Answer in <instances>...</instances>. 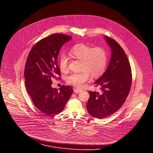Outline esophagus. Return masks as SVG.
<instances>
[{
	"instance_id": "obj_1",
	"label": "esophagus",
	"mask_w": 153,
	"mask_h": 153,
	"mask_svg": "<svg viewBox=\"0 0 153 153\" xmlns=\"http://www.w3.org/2000/svg\"><path fill=\"white\" fill-rule=\"evenodd\" d=\"M81 91H82V89H80V88H75V89H74V92L75 93H79Z\"/></svg>"
}]
</instances>
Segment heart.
Segmentation results:
<instances>
[{"label":"heart","instance_id":"1","mask_svg":"<svg viewBox=\"0 0 153 153\" xmlns=\"http://www.w3.org/2000/svg\"><path fill=\"white\" fill-rule=\"evenodd\" d=\"M70 54L72 57L82 60L81 70L82 71L70 74L67 79L69 85L82 87L86 82L90 80V75L93 77H97L103 73L107 62L106 52L103 48H92L91 47L84 43H79L71 49ZM68 61L67 55L60 56L59 65L62 72L68 71Z\"/></svg>","mask_w":153,"mask_h":153}]
</instances>
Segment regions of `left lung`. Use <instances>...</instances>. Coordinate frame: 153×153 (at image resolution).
I'll list each match as a JSON object with an SVG mask.
<instances>
[{
  "label": "left lung",
  "mask_w": 153,
  "mask_h": 153,
  "mask_svg": "<svg viewBox=\"0 0 153 153\" xmlns=\"http://www.w3.org/2000/svg\"><path fill=\"white\" fill-rule=\"evenodd\" d=\"M104 39L111 54L106 70L94 83L100 86L101 93L89 91L86 104L88 113L103 119L118 111L124 103L131 86L132 75L128 57L119 43L108 36Z\"/></svg>",
  "instance_id": "8db88e82"
}]
</instances>
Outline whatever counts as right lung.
Instances as JSON below:
<instances>
[{
	"label": "right lung",
	"mask_w": 153,
	"mask_h": 153,
	"mask_svg": "<svg viewBox=\"0 0 153 153\" xmlns=\"http://www.w3.org/2000/svg\"><path fill=\"white\" fill-rule=\"evenodd\" d=\"M72 39L54 34L39 41L31 50L25 64L24 77L28 94L38 110L48 116L63 111L73 93L69 86L60 90L51 86V80L60 75L57 57L62 47Z\"/></svg>",
	"instance_id": "right-lung-1"
}]
</instances>
